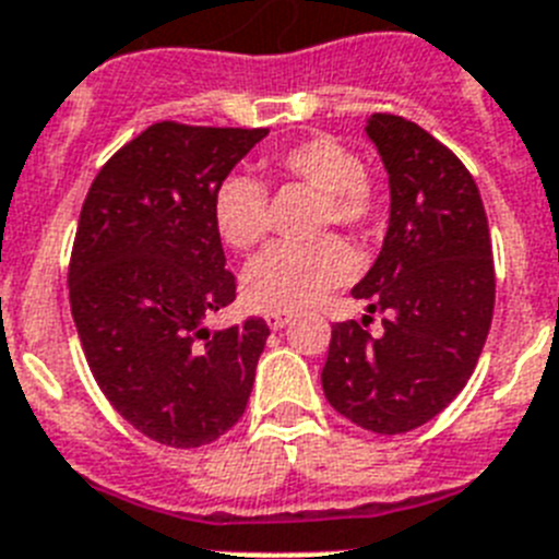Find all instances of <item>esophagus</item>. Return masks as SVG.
Instances as JSON below:
<instances>
[{
  "label": "esophagus",
  "instance_id": "1",
  "mask_svg": "<svg viewBox=\"0 0 559 559\" xmlns=\"http://www.w3.org/2000/svg\"><path fill=\"white\" fill-rule=\"evenodd\" d=\"M289 320H293V314L289 312H270L266 314V326L273 329V332H278V329H284Z\"/></svg>",
  "mask_w": 559,
  "mask_h": 559
}]
</instances>
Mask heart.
Wrapping results in <instances>:
<instances>
[{"label": "heart", "mask_w": 559, "mask_h": 559, "mask_svg": "<svg viewBox=\"0 0 559 559\" xmlns=\"http://www.w3.org/2000/svg\"><path fill=\"white\" fill-rule=\"evenodd\" d=\"M273 171L314 188L323 197L320 227L337 225L354 233H373L385 216V191L362 168V157L332 134H314L286 145L270 157ZM213 227L230 250L247 252L270 227V202L259 179L233 174L213 191ZM354 273V255L337 236L309 245L266 247L247 264L241 295L259 312H298L320 304Z\"/></svg>", "instance_id": "heart-1"}]
</instances>
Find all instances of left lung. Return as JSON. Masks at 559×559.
Listing matches in <instances>:
<instances>
[{"label": "left lung", "mask_w": 559, "mask_h": 559, "mask_svg": "<svg viewBox=\"0 0 559 559\" xmlns=\"http://www.w3.org/2000/svg\"><path fill=\"white\" fill-rule=\"evenodd\" d=\"M366 132L388 171L391 219L352 295L389 318L380 338L365 332L370 314L334 323L320 380L337 414L396 436L441 414L475 371L495 309L492 241L478 186L448 145L385 111Z\"/></svg>", "instance_id": "obj_1"}]
</instances>
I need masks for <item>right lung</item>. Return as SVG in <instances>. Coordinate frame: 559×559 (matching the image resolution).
<instances>
[{
    "label": "right lung",
    "mask_w": 559,
    "mask_h": 559,
    "mask_svg": "<svg viewBox=\"0 0 559 559\" xmlns=\"http://www.w3.org/2000/svg\"><path fill=\"white\" fill-rule=\"evenodd\" d=\"M270 129L163 120L111 154L81 207L70 307L111 407L165 448H202L245 414L266 323L211 332L236 300L213 191Z\"/></svg>",
    "instance_id": "1"
}]
</instances>
